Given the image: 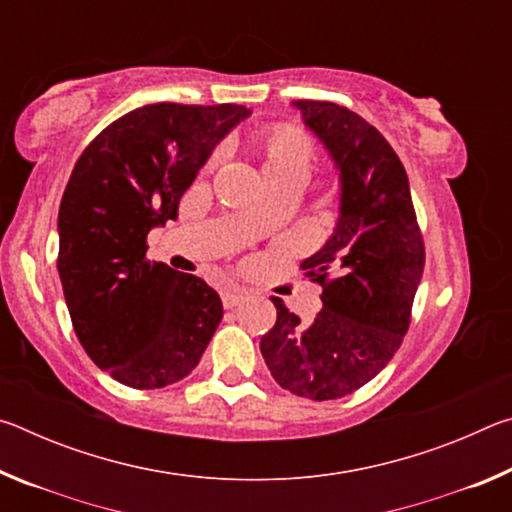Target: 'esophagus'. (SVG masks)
<instances>
[{"label": "esophagus", "instance_id": "esophagus-1", "mask_svg": "<svg viewBox=\"0 0 512 512\" xmlns=\"http://www.w3.org/2000/svg\"><path fill=\"white\" fill-rule=\"evenodd\" d=\"M246 298V291L244 289H225L223 291V307L225 309H232V307H237L241 300Z\"/></svg>", "mask_w": 512, "mask_h": 512}]
</instances>
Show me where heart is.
<instances>
[{
	"instance_id": "1",
	"label": "heart",
	"mask_w": 512,
	"mask_h": 512,
	"mask_svg": "<svg viewBox=\"0 0 512 512\" xmlns=\"http://www.w3.org/2000/svg\"><path fill=\"white\" fill-rule=\"evenodd\" d=\"M259 158H262V173H287V176L305 178L309 171L314 146L309 137L293 126H275L266 131L257 142Z\"/></svg>"
}]
</instances>
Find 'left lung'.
<instances>
[{
  "label": "left lung",
  "mask_w": 512,
  "mask_h": 512,
  "mask_svg": "<svg viewBox=\"0 0 512 512\" xmlns=\"http://www.w3.org/2000/svg\"><path fill=\"white\" fill-rule=\"evenodd\" d=\"M339 173L334 232L300 264L323 287L309 325L271 298L275 325L259 341L284 391L325 402L379 375L400 348L424 271L404 164L375 126L329 101H293Z\"/></svg>",
  "instance_id": "left-lung-1"
}]
</instances>
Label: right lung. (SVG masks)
Instances as JSON below:
<instances>
[{
	"instance_id": "1",
	"label": "right lung",
	"mask_w": 512,
	"mask_h": 512,
	"mask_svg": "<svg viewBox=\"0 0 512 512\" xmlns=\"http://www.w3.org/2000/svg\"><path fill=\"white\" fill-rule=\"evenodd\" d=\"M237 103L142 106L101 131L76 162L58 210V275L74 332L101 370L151 391L201 361L223 318L201 277L146 259V235L178 203L225 135Z\"/></svg>"
}]
</instances>
